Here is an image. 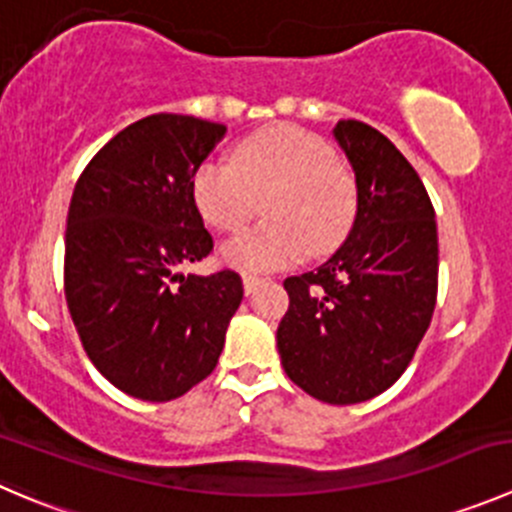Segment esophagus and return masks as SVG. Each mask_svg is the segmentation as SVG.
Segmentation results:
<instances>
[{
	"label": "esophagus",
	"instance_id": "1",
	"mask_svg": "<svg viewBox=\"0 0 512 512\" xmlns=\"http://www.w3.org/2000/svg\"><path fill=\"white\" fill-rule=\"evenodd\" d=\"M242 285H245L247 295H252V292H255L257 287L262 285V277H257V275H242Z\"/></svg>",
	"mask_w": 512,
	"mask_h": 512
}]
</instances>
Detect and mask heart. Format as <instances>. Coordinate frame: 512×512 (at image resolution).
Returning <instances> with one entry per match:
<instances>
[{"mask_svg":"<svg viewBox=\"0 0 512 512\" xmlns=\"http://www.w3.org/2000/svg\"><path fill=\"white\" fill-rule=\"evenodd\" d=\"M202 220L235 232L262 200L265 222L222 247V260L240 270H275L302 255L332 252L357 217V182L320 137L275 124L245 137L230 162L205 160L190 180Z\"/></svg>","mask_w":512,"mask_h":512,"instance_id":"b5f03b06","label":"heart"}]
</instances>
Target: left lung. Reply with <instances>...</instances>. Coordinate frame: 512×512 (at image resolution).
<instances>
[{
    "mask_svg": "<svg viewBox=\"0 0 512 512\" xmlns=\"http://www.w3.org/2000/svg\"><path fill=\"white\" fill-rule=\"evenodd\" d=\"M335 140L355 170V225L325 265L285 280L277 350L297 388L352 405L403 375L433 320L438 227L423 180L388 137L345 119Z\"/></svg>",
    "mask_w": 512,
    "mask_h": 512,
    "instance_id": "8db88e82",
    "label": "left lung"
}]
</instances>
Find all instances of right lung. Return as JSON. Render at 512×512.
Returning a JSON list of instances; mask_svg holds the SVG:
<instances>
[{"instance_id": "obj_1", "label": "right lung", "mask_w": 512, "mask_h": 512, "mask_svg": "<svg viewBox=\"0 0 512 512\" xmlns=\"http://www.w3.org/2000/svg\"><path fill=\"white\" fill-rule=\"evenodd\" d=\"M225 132L150 114L114 135L74 185L64 297L92 365L132 398L167 403L205 380L242 302L235 270L177 272L215 245L190 180Z\"/></svg>"}]
</instances>
